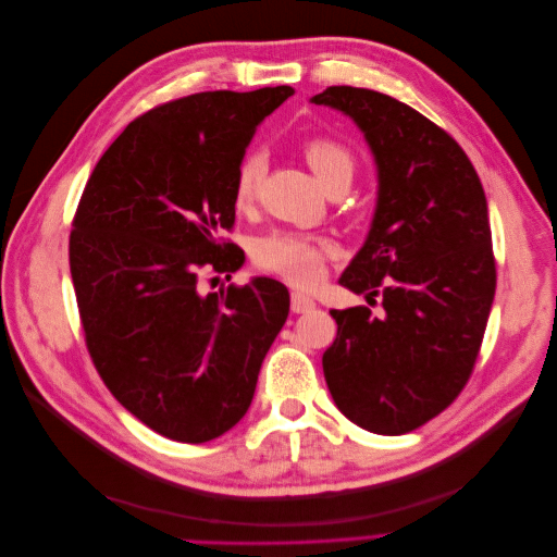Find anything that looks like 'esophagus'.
Listing matches in <instances>:
<instances>
[{"instance_id":"1","label":"esophagus","mask_w":557,"mask_h":557,"mask_svg":"<svg viewBox=\"0 0 557 557\" xmlns=\"http://www.w3.org/2000/svg\"><path fill=\"white\" fill-rule=\"evenodd\" d=\"M290 309L293 313H309L315 309V301L305 293H293L290 295Z\"/></svg>"}]
</instances>
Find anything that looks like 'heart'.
I'll return each mask as SVG.
<instances>
[{
  "label": "heart",
  "mask_w": 557,
  "mask_h": 557,
  "mask_svg": "<svg viewBox=\"0 0 557 557\" xmlns=\"http://www.w3.org/2000/svg\"><path fill=\"white\" fill-rule=\"evenodd\" d=\"M301 158L307 160L315 178L330 190L332 185H348L356 174V153L334 137L315 134L301 141ZM264 176V158L248 153L242 158L232 183V201L237 211H248L258 201ZM334 252L327 237L305 232L278 230L260 237L252 246V262L267 274H274L295 288H313L323 278L325 260Z\"/></svg>",
  "instance_id": "b5f03b06"
}]
</instances>
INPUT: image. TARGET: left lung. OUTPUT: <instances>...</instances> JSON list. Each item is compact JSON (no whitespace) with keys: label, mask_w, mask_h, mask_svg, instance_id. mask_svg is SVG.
<instances>
[{"label":"left lung","mask_w":557,"mask_h":557,"mask_svg":"<svg viewBox=\"0 0 557 557\" xmlns=\"http://www.w3.org/2000/svg\"><path fill=\"white\" fill-rule=\"evenodd\" d=\"M350 115L379 164L369 237L339 283L368 307L334 309L323 372L339 411L374 434H407L458 399L481 350L497 267L481 178L446 129L376 90L311 99Z\"/></svg>","instance_id":"left-lung-1"}]
</instances>
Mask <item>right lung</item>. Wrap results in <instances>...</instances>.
I'll return each instance as SVG.
<instances>
[{
	"instance_id": "obj_1",
	"label": "right lung",
	"mask_w": 557,
	"mask_h": 557,
	"mask_svg": "<svg viewBox=\"0 0 557 557\" xmlns=\"http://www.w3.org/2000/svg\"><path fill=\"white\" fill-rule=\"evenodd\" d=\"M295 90L195 92L158 104L99 158L70 234L86 346L111 395L181 444L225 434L250 407L290 311L274 278L201 293L244 264L225 242L252 132ZM215 281V278H211Z\"/></svg>"
}]
</instances>
